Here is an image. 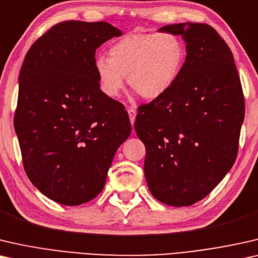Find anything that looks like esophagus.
<instances>
[{"label": "esophagus", "mask_w": 258, "mask_h": 258, "mask_svg": "<svg viewBox=\"0 0 258 258\" xmlns=\"http://www.w3.org/2000/svg\"><path fill=\"white\" fill-rule=\"evenodd\" d=\"M127 112H128V115H130V120H131V124H134V120H136V115H137V110L134 107H128L127 108Z\"/></svg>", "instance_id": "obj_1"}]
</instances>
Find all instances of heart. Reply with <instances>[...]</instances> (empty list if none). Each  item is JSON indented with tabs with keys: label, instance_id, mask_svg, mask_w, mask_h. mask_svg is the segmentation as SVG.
<instances>
[{
	"label": "heart",
	"instance_id": "b5f03b06",
	"mask_svg": "<svg viewBox=\"0 0 258 258\" xmlns=\"http://www.w3.org/2000/svg\"><path fill=\"white\" fill-rule=\"evenodd\" d=\"M186 49L172 32H134L117 39L108 59L98 57L94 69L100 90L117 97L127 76L128 85L144 99H158L175 84L183 69Z\"/></svg>",
	"mask_w": 258,
	"mask_h": 258
}]
</instances>
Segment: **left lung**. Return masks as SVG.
Returning a JSON list of instances; mask_svg holds the SVG:
<instances>
[{
    "instance_id": "left-lung-1",
    "label": "left lung",
    "mask_w": 258,
    "mask_h": 258,
    "mask_svg": "<svg viewBox=\"0 0 258 258\" xmlns=\"http://www.w3.org/2000/svg\"><path fill=\"white\" fill-rule=\"evenodd\" d=\"M181 35L186 60L164 96L141 105L134 122L145 144L152 195L184 207L206 198L233 167L244 119V97L231 50L213 27L165 25Z\"/></svg>"
}]
</instances>
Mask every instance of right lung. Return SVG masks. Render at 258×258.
Instances as JSON below:
<instances>
[{
	"label": "right lung",
	"instance_id": "add662e5",
	"mask_svg": "<svg viewBox=\"0 0 258 258\" xmlns=\"http://www.w3.org/2000/svg\"><path fill=\"white\" fill-rule=\"evenodd\" d=\"M122 32L106 22L57 23L30 46L14 125L29 180L55 202L79 206L103 190L131 122L100 90L96 50Z\"/></svg>",
	"mask_w": 258,
	"mask_h": 258
}]
</instances>
